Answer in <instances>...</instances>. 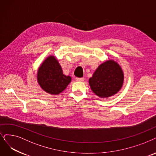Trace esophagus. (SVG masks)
I'll return each mask as SVG.
<instances>
[{"label":"esophagus","instance_id":"esophagus-1","mask_svg":"<svg viewBox=\"0 0 156 156\" xmlns=\"http://www.w3.org/2000/svg\"><path fill=\"white\" fill-rule=\"evenodd\" d=\"M76 81H77V82H83L84 80V77H81V78L76 77Z\"/></svg>","mask_w":156,"mask_h":156}]
</instances>
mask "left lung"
Segmentation results:
<instances>
[{
	"label": "left lung",
	"mask_w": 156,
	"mask_h": 156,
	"mask_svg": "<svg viewBox=\"0 0 156 156\" xmlns=\"http://www.w3.org/2000/svg\"><path fill=\"white\" fill-rule=\"evenodd\" d=\"M124 75L121 66L113 60H108L98 66L89 79L93 92L101 98H108L122 88Z\"/></svg>",
	"instance_id": "1"
}]
</instances>
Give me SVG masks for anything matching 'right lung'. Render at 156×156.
<instances>
[{
	"label": "right lung",
	"mask_w": 156,
	"mask_h": 156,
	"mask_svg": "<svg viewBox=\"0 0 156 156\" xmlns=\"http://www.w3.org/2000/svg\"><path fill=\"white\" fill-rule=\"evenodd\" d=\"M37 80L41 88L51 95H58L71 82L70 76L63 74L58 61L50 55L38 68Z\"/></svg>",
	"instance_id": "right-lung-1"
}]
</instances>
